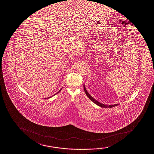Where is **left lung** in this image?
Instances as JSON below:
<instances>
[{
    "mask_svg": "<svg viewBox=\"0 0 154 154\" xmlns=\"http://www.w3.org/2000/svg\"><path fill=\"white\" fill-rule=\"evenodd\" d=\"M84 91H85V94H86L87 96L89 97V99H90V100L92 101V102H93L94 104H96V105H97L100 106V107H103V108H112V107H115V106L119 105V104L114 105H105L104 104H102V103H101L99 102L98 101H97L96 100H95V99L93 98L91 96H90L88 92H87L86 89L85 88V85H84Z\"/></svg>",
    "mask_w": 154,
    "mask_h": 154,
    "instance_id": "obj_1",
    "label": "left lung"
}]
</instances>
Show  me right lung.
I'll return each mask as SVG.
<instances>
[{
    "instance_id": "obj_1",
    "label": "right lung",
    "mask_w": 154,
    "mask_h": 154,
    "mask_svg": "<svg viewBox=\"0 0 154 154\" xmlns=\"http://www.w3.org/2000/svg\"><path fill=\"white\" fill-rule=\"evenodd\" d=\"M62 88L60 89V90H59V91H58V92H57V94H58V92H60V90H62ZM54 95H55V94H54V95H53V96H52V97H53V96H54ZM50 97H47V98H50Z\"/></svg>"
}]
</instances>
